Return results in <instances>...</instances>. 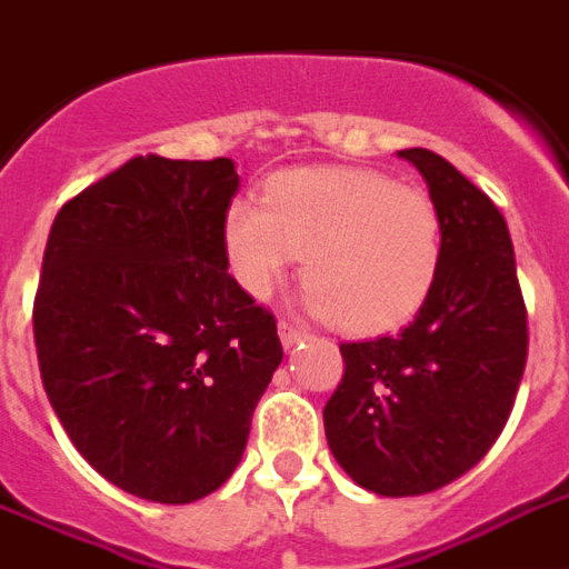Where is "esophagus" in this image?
<instances>
[{
    "mask_svg": "<svg viewBox=\"0 0 569 569\" xmlns=\"http://www.w3.org/2000/svg\"><path fill=\"white\" fill-rule=\"evenodd\" d=\"M279 337H281V346H284V349H290V346H296L299 340H305V337H308V331H302V328H296L293 322H284V319H281Z\"/></svg>",
    "mask_w": 569,
    "mask_h": 569,
    "instance_id": "34e87169",
    "label": "esophagus"
}]
</instances>
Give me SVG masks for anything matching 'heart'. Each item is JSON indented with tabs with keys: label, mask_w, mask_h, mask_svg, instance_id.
Returning <instances> with one entry per match:
<instances>
[{
	"label": "heart",
	"mask_w": 569,
	"mask_h": 569,
	"mask_svg": "<svg viewBox=\"0 0 569 569\" xmlns=\"http://www.w3.org/2000/svg\"><path fill=\"white\" fill-rule=\"evenodd\" d=\"M229 267L256 299L302 256L305 302L346 331H387L419 311L445 252L442 214L425 191L372 171L299 168L267 182L264 203L227 211Z\"/></svg>",
	"instance_id": "1"
}]
</instances>
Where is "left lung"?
I'll return each instance as SVG.
<instances>
[{"label": "left lung", "instance_id": "8db88e82", "mask_svg": "<svg viewBox=\"0 0 569 569\" xmlns=\"http://www.w3.org/2000/svg\"><path fill=\"white\" fill-rule=\"evenodd\" d=\"M398 157L419 168L442 214V267L410 326L340 342L346 369L322 410L342 471L383 497L427 495L480 462L509 421L529 351L500 209L433 150Z\"/></svg>", "mask_w": 569, "mask_h": 569}]
</instances>
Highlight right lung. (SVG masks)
Segmentation results:
<instances>
[{
    "label": "right lung",
    "instance_id": "right-lung-1",
    "mask_svg": "<svg viewBox=\"0 0 569 569\" xmlns=\"http://www.w3.org/2000/svg\"><path fill=\"white\" fill-rule=\"evenodd\" d=\"M232 159H127L60 206L34 346L81 457L153 503L211 495L241 462L281 363L276 317L227 273Z\"/></svg>",
    "mask_w": 569,
    "mask_h": 569
}]
</instances>
